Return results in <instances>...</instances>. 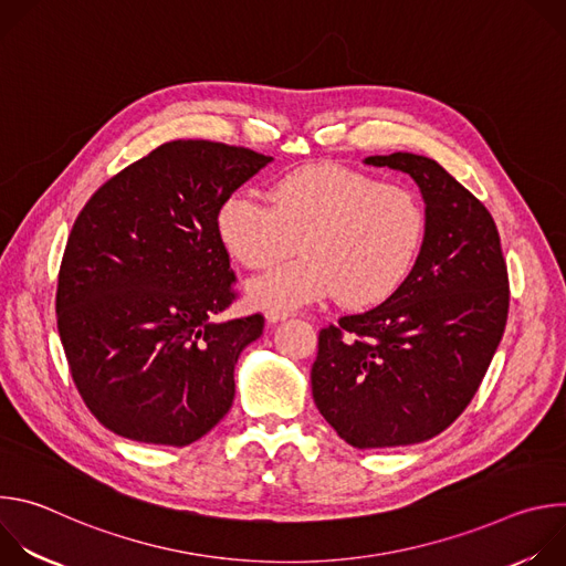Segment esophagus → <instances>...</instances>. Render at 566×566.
<instances>
[{
  "label": "esophagus",
  "mask_w": 566,
  "mask_h": 566,
  "mask_svg": "<svg viewBox=\"0 0 566 566\" xmlns=\"http://www.w3.org/2000/svg\"><path fill=\"white\" fill-rule=\"evenodd\" d=\"M291 313L289 311H280V308H269L266 311V319L269 322H280V319H286Z\"/></svg>",
  "instance_id": "1"
}]
</instances>
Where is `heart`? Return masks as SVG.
Here are the masks:
<instances>
[{
	"mask_svg": "<svg viewBox=\"0 0 566 566\" xmlns=\"http://www.w3.org/2000/svg\"><path fill=\"white\" fill-rule=\"evenodd\" d=\"M226 197L214 217L221 247L247 269H269L300 247L304 255L249 284L260 306L293 308L338 293L363 308L389 297L415 269L426 208L400 184L336 164L306 166L269 188Z\"/></svg>",
	"mask_w": 566,
	"mask_h": 566,
	"instance_id": "b5f03b06",
	"label": "heart"
}]
</instances>
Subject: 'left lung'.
I'll use <instances>...</instances> for the list:
<instances>
[{"label":"left lung","mask_w":566,"mask_h":566,"mask_svg":"<svg viewBox=\"0 0 566 566\" xmlns=\"http://www.w3.org/2000/svg\"><path fill=\"white\" fill-rule=\"evenodd\" d=\"M365 164L410 175L428 226L406 282L317 336L313 400L338 437L360 450L415 446L450 428L489 371L511 300L486 206L428 156L396 151Z\"/></svg>","instance_id":"left-lung-1"}]
</instances>
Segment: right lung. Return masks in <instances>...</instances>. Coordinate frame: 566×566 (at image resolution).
<instances>
[{
  "mask_svg": "<svg viewBox=\"0 0 566 566\" xmlns=\"http://www.w3.org/2000/svg\"><path fill=\"white\" fill-rule=\"evenodd\" d=\"M269 160L249 147L170 140L75 217L57 332L80 396L114 434L184 448L228 415L234 363L262 336L264 315L212 319L237 297L214 217Z\"/></svg>",
  "mask_w": 566,
  "mask_h": 566,
  "instance_id": "1",
  "label": "right lung"
}]
</instances>
